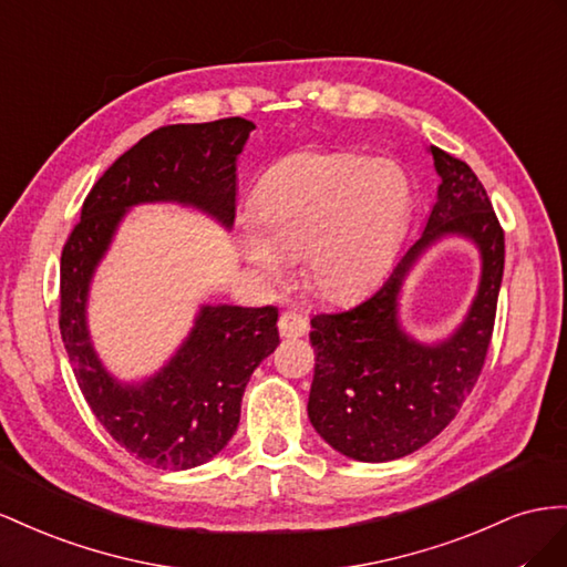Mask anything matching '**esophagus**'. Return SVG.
Returning a JSON list of instances; mask_svg holds the SVG:
<instances>
[{
	"label": "esophagus",
	"mask_w": 567,
	"mask_h": 567,
	"mask_svg": "<svg viewBox=\"0 0 567 567\" xmlns=\"http://www.w3.org/2000/svg\"><path fill=\"white\" fill-rule=\"evenodd\" d=\"M278 328L285 339H297V337H303L306 330H309V320L297 311H285L278 320Z\"/></svg>",
	"instance_id": "1"
}]
</instances>
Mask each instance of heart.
I'll return each instance as SVG.
<instances>
[{
	"instance_id": "heart-1",
	"label": "heart",
	"mask_w": 567,
	"mask_h": 567,
	"mask_svg": "<svg viewBox=\"0 0 567 567\" xmlns=\"http://www.w3.org/2000/svg\"><path fill=\"white\" fill-rule=\"evenodd\" d=\"M413 192L394 161L351 152H297L275 164L254 194L239 249L258 280H287L289 258H306L320 297L361 295L392 266L406 237Z\"/></svg>"
}]
</instances>
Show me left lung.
Returning a JSON list of instances; mask_svg holds the SVG:
<instances>
[{"instance_id": "obj_1", "label": "left lung", "mask_w": 567, "mask_h": 567, "mask_svg": "<svg viewBox=\"0 0 567 567\" xmlns=\"http://www.w3.org/2000/svg\"><path fill=\"white\" fill-rule=\"evenodd\" d=\"M427 152L442 183L425 230L368 299L311 320V425L353 461H396L432 442L473 392L489 349L504 278V230L471 166L440 147ZM449 236L476 245L478 292L454 333L420 343L400 326L402 282L419 256Z\"/></svg>"}]
</instances>
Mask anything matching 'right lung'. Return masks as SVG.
Segmentation results:
<instances>
[{
    "mask_svg": "<svg viewBox=\"0 0 567 567\" xmlns=\"http://www.w3.org/2000/svg\"><path fill=\"white\" fill-rule=\"evenodd\" d=\"M254 127L245 118H223L142 137L90 189L61 254L59 328L80 392L113 440L161 471L204 465L228 446L251 373L280 344L278 309L204 303L171 359L150 378L125 382L94 349L90 287L135 206H187L230 230L237 158Z\"/></svg>",
    "mask_w": 567,
    "mask_h": 567,
    "instance_id": "obj_1",
    "label": "right lung"
}]
</instances>
